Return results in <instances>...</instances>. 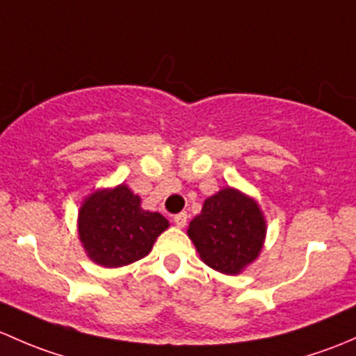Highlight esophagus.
I'll return each instance as SVG.
<instances>
[{"label":"esophagus","mask_w":356,"mask_h":356,"mask_svg":"<svg viewBox=\"0 0 356 356\" xmlns=\"http://www.w3.org/2000/svg\"><path fill=\"white\" fill-rule=\"evenodd\" d=\"M173 221L178 228H185L186 222H188V214H186V212H179V214L175 216Z\"/></svg>","instance_id":"esophagus-1"}]
</instances>
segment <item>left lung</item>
I'll list each match as a JSON object with an SVG mask.
<instances>
[{
	"mask_svg": "<svg viewBox=\"0 0 356 356\" xmlns=\"http://www.w3.org/2000/svg\"><path fill=\"white\" fill-rule=\"evenodd\" d=\"M266 233V216L257 200L233 186L207 197L186 229L200 260L228 276L241 274L259 259Z\"/></svg>",
	"mask_w": 356,
	"mask_h": 356,
	"instance_id": "8db88e82",
	"label": "left lung"
}]
</instances>
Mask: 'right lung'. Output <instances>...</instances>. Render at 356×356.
Segmentation results:
<instances>
[{"instance_id":"right-lung-1","label":"right lung","mask_w":356,"mask_h":356,"mask_svg":"<svg viewBox=\"0 0 356 356\" xmlns=\"http://www.w3.org/2000/svg\"><path fill=\"white\" fill-rule=\"evenodd\" d=\"M76 226L87 257L113 269L149 255L170 222L159 212L142 209L140 197L122 183L87 195L80 204Z\"/></svg>"}]
</instances>
